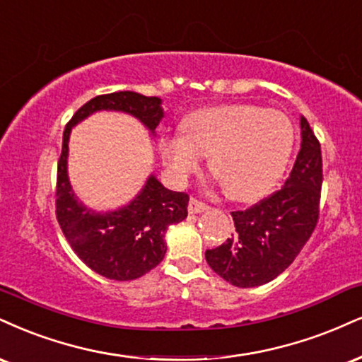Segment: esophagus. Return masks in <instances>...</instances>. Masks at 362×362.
Returning a JSON list of instances; mask_svg holds the SVG:
<instances>
[{"label":"esophagus","mask_w":362,"mask_h":362,"mask_svg":"<svg viewBox=\"0 0 362 362\" xmlns=\"http://www.w3.org/2000/svg\"><path fill=\"white\" fill-rule=\"evenodd\" d=\"M207 209H209V206L206 202H202V200H197L195 197L190 199V202H189L190 214H200V212H206Z\"/></svg>","instance_id":"34e87169"}]
</instances>
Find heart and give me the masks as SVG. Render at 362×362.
Here are the masks:
<instances>
[{
  "label": "heart",
  "instance_id": "heart-1",
  "mask_svg": "<svg viewBox=\"0 0 362 362\" xmlns=\"http://www.w3.org/2000/svg\"><path fill=\"white\" fill-rule=\"evenodd\" d=\"M184 134L165 136L160 153L170 175L184 182L211 155V172L228 197L251 202L276 184L293 146L288 116L255 104L206 107L185 117Z\"/></svg>",
  "mask_w": 362,
  "mask_h": 362
}]
</instances>
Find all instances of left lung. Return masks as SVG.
<instances>
[{"mask_svg": "<svg viewBox=\"0 0 362 362\" xmlns=\"http://www.w3.org/2000/svg\"><path fill=\"white\" fill-rule=\"evenodd\" d=\"M300 124L302 146L285 185L246 211L230 212L236 233L206 251L209 267L239 288L275 280L293 263L319 221L320 143L303 116Z\"/></svg>", "mask_w": 362, "mask_h": 362, "instance_id": "8db88e82", "label": "left lung"}]
</instances>
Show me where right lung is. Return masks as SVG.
I'll return each mask as SVG.
<instances>
[{
  "mask_svg": "<svg viewBox=\"0 0 362 362\" xmlns=\"http://www.w3.org/2000/svg\"><path fill=\"white\" fill-rule=\"evenodd\" d=\"M162 99L119 90L101 94L76 111L64 129L62 153L57 165L55 214L76 255L101 276L128 281L143 276L163 259L165 230L187 217L189 194L165 189L153 175L128 206L94 212L77 200L67 177L69 134L72 126L95 111H123L138 117L155 133L163 117Z\"/></svg>",
  "mask_w": 362,
  "mask_h": 362,
  "instance_id": "right-lung-1",
  "label": "right lung"
}]
</instances>
